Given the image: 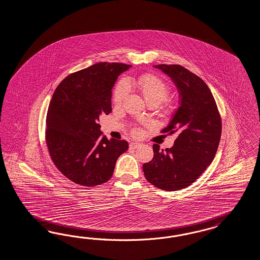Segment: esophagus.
<instances>
[{
    "label": "esophagus",
    "mask_w": 260,
    "mask_h": 260,
    "mask_svg": "<svg viewBox=\"0 0 260 260\" xmlns=\"http://www.w3.org/2000/svg\"><path fill=\"white\" fill-rule=\"evenodd\" d=\"M129 146H131L132 148H134V149H136V148H138V147H140V146H141V143H138V142H132Z\"/></svg>",
    "instance_id": "obj_1"
}]
</instances>
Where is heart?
I'll list each match as a JSON object with an SVG mask.
<instances>
[{
	"label": "heart",
	"mask_w": 260,
	"mask_h": 260,
	"mask_svg": "<svg viewBox=\"0 0 260 260\" xmlns=\"http://www.w3.org/2000/svg\"><path fill=\"white\" fill-rule=\"evenodd\" d=\"M136 87L141 92L143 97L148 104L153 103L159 105L165 100L169 93V87L165 83L153 75H143L135 83ZM128 92V85L126 80H122L115 87L112 99L114 103L122 102ZM171 106H167V111L171 110ZM137 133V132H135Z\"/></svg>",
	"instance_id": "b5f03b06"
}]
</instances>
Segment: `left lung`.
<instances>
[{"instance_id":"left-lung-1","label":"left lung","mask_w":260,"mask_h":260,"mask_svg":"<svg viewBox=\"0 0 260 260\" xmlns=\"http://www.w3.org/2000/svg\"><path fill=\"white\" fill-rule=\"evenodd\" d=\"M169 76L178 92V108L162 133L177 135L173 147L143 165L147 180L164 190L189 187L211 165L221 137V118L204 81L179 64L153 66Z\"/></svg>"}]
</instances>
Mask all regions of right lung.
I'll list each match as a JSON object with an SVG mask.
<instances>
[{
  "instance_id": "1",
  "label": "right lung",
  "mask_w": 260,
  "mask_h": 260,
  "mask_svg": "<svg viewBox=\"0 0 260 260\" xmlns=\"http://www.w3.org/2000/svg\"><path fill=\"white\" fill-rule=\"evenodd\" d=\"M131 68L98 63L74 72L56 88L47 115L46 140L57 169L71 181L92 187L110 180L126 140L103 136L99 117L111 112L112 87Z\"/></svg>"
}]
</instances>
